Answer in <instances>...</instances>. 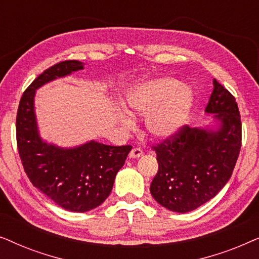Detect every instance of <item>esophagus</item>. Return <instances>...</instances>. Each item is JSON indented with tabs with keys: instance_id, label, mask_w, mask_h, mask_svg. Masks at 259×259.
Returning <instances> with one entry per match:
<instances>
[{
	"instance_id": "obj_1",
	"label": "esophagus",
	"mask_w": 259,
	"mask_h": 259,
	"mask_svg": "<svg viewBox=\"0 0 259 259\" xmlns=\"http://www.w3.org/2000/svg\"><path fill=\"white\" fill-rule=\"evenodd\" d=\"M143 154H144L143 150H141V148H139V147H136L130 152V158H134V159L140 158Z\"/></svg>"
}]
</instances>
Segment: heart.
<instances>
[{"label": "heart", "instance_id": "heart-1", "mask_svg": "<svg viewBox=\"0 0 259 259\" xmlns=\"http://www.w3.org/2000/svg\"><path fill=\"white\" fill-rule=\"evenodd\" d=\"M193 102L190 87L182 86L175 77L144 82L127 97V106L136 115L146 116V130L153 139L164 140L178 132L189 115ZM125 125L131 122L126 115H119Z\"/></svg>", "mask_w": 259, "mask_h": 259}]
</instances>
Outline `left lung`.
<instances>
[{
  "label": "left lung",
  "mask_w": 259,
  "mask_h": 259,
  "mask_svg": "<svg viewBox=\"0 0 259 259\" xmlns=\"http://www.w3.org/2000/svg\"><path fill=\"white\" fill-rule=\"evenodd\" d=\"M205 112L214 114L212 128L183 126L153 146L158 173L152 197L169 211L185 213L212 199L231 178L242 146V121L236 99L213 79Z\"/></svg>",
  "instance_id": "1"
}]
</instances>
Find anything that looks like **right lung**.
Instances as JSON below:
<instances>
[{
    "mask_svg": "<svg viewBox=\"0 0 259 259\" xmlns=\"http://www.w3.org/2000/svg\"><path fill=\"white\" fill-rule=\"evenodd\" d=\"M83 69L67 60L40 74L24 91L16 116V141L24 172L31 184L59 206L72 212L98 207L111 193L116 173L132 146H109L91 140L76 147L47 144L38 134L34 98L37 88Z\"/></svg>",
    "mask_w": 259,
    "mask_h": 259,
    "instance_id": "add662e5",
    "label": "right lung"
}]
</instances>
